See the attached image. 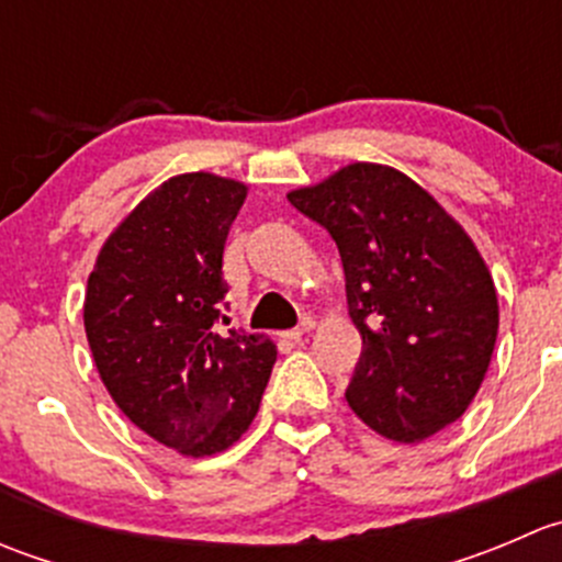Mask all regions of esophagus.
Here are the masks:
<instances>
[{
	"mask_svg": "<svg viewBox=\"0 0 562 562\" xmlns=\"http://www.w3.org/2000/svg\"><path fill=\"white\" fill-rule=\"evenodd\" d=\"M313 328H315V321H313V317H304V321L299 323L296 328H291V331H285V337H288V339H293V342H299V339H302L304 334L313 331Z\"/></svg>",
	"mask_w": 562,
	"mask_h": 562,
	"instance_id": "esophagus-1",
	"label": "esophagus"
}]
</instances>
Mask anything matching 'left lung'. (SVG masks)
<instances>
[{
    "mask_svg": "<svg viewBox=\"0 0 562 562\" xmlns=\"http://www.w3.org/2000/svg\"><path fill=\"white\" fill-rule=\"evenodd\" d=\"M288 201L337 241L361 356L350 411L394 443H422L479 394L497 339V291L468 231L407 173L350 162Z\"/></svg>",
    "mask_w": 562,
    "mask_h": 562,
    "instance_id": "8db88e82",
    "label": "left lung"
}]
</instances>
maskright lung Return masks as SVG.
Wrapping results in <instances>:
<instances>
[{
  "label": "right lung",
  "instance_id": "add662e5",
  "mask_svg": "<svg viewBox=\"0 0 562 562\" xmlns=\"http://www.w3.org/2000/svg\"><path fill=\"white\" fill-rule=\"evenodd\" d=\"M247 184L176 173L149 192L100 247L83 328L119 411L181 457L231 449L260 407L277 345L217 331L223 249Z\"/></svg>",
  "mask_w": 562,
  "mask_h": 562
}]
</instances>
